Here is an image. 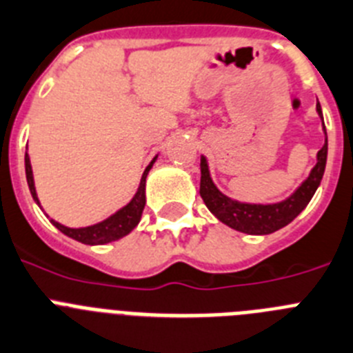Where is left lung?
I'll return each mask as SVG.
<instances>
[{
    "label": "left lung",
    "instance_id": "8db88e82",
    "mask_svg": "<svg viewBox=\"0 0 353 353\" xmlns=\"http://www.w3.org/2000/svg\"><path fill=\"white\" fill-rule=\"evenodd\" d=\"M316 112L323 122L321 106L316 104ZM325 130V128H323ZM327 163V133H325V143L316 154V165L312 167L307 179L283 202L275 204H247V202L232 201L231 197L223 195L210 176L206 158H201V197L208 210L216 216L222 223L229 225L247 234H270L279 229H283L290 222L302 213L309 201L312 199L316 188L320 186L321 177L325 172Z\"/></svg>",
    "mask_w": 353,
    "mask_h": 353
}]
</instances>
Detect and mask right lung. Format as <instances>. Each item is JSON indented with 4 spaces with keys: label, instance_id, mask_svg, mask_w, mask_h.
I'll use <instances>...</instances> for the list:
<instances>
[{
    "label": "right lung",
    "instance_id": "obj_1",
    "mask_svg": "<svg viewBox=\"0 0 353 353\" xmlns=\"http://www.w3.org/2000/svg\"><path fill=\"white\" fill-rule=\"evenodd\" d=\"M156 158H158V156H156ZM156 158L152 159L151 163L147 165L145 170H143L142 179H140V186L139 190H137L134 197L131 199L124 208H121L117 213H113L112 216H108V219L103 220V222L88 225V228H67V225H62V223L57 222V220H51V223H53L58 231H62L65 236H69L72 240L85 245H104L110 243V241H117L121 240V238H124V236L130 234L140 222L143 206H145V179L149 170H151L152 165H154ZM24 168H26V181H28L30 194H32L33 201L41 206V202H39V197H37L35 192V183H33L32 163H30L28 152L24 154Z\"/></svg>",
    "mask_w": 353,
    "mask_h": 353
}]
</instances>
